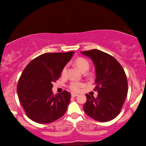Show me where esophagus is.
Here are the masks:
<instances>
[{
    "instance_id": "esophagus-1",
    "label": "esophagus",
    "mask_w": 146,
    "mask_h": 146,
    "mask_svg": "<svg viewBox=\"0 0 146 146\" xmlns=\"http://www.w3.org/2000/svg\"><path fill=\"white\" fill-rule=\"evenodd\" d=\"M71 96H72V97H76V96H78V94H75V93H72Z\"/></svg>"
}]
</instances>
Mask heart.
<instances>
[{
    "instance_id": "obj_1",
    "label": "heart",
    "mask_w": 146,
    "mask_h": 146,
    "mask_svg": "<svg viewBox=\"0 0 146 146\" xmlns=\"http://www.w3.org/2000/svg\"><path fill=\"white\" fill-rule=\"evenodd\" d=\"M75 64L77 66V67L82 72H86L90 68V62L88 60H86L83 57H78L76 59ZM68 70V65H65L62 68L61 71V74L63 76L66 75ZM84 84L80 82H72L69 84V88L73 92H79L81 88L82 87Z\"/></svg>"
}]
</instances>
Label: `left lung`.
I'll return each mask as SVG.
<instances>
[{"instance_id":"1","label":"left lung","mask_w":146,"mask_h":146,"mask_svg":"<svg viewBox=\"0 0 146 146\" xmlns=\"http://www.w3.org/2000/svg\"><path fill=\"white\" fill-rule=\"evenodd\" d=\"M92 60L95 65L97 98L86 94V113L95 120L104 122L117 117L127 94V80L120 64L112 56L99 50L81 52Z\"/></svg>"}]
</instances>
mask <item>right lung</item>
I'll return each instance as SVG.
<instances>
[{"label": "right lung", "instance_id": "add662e5", "mask_svg": "<svg viewBox=\"0 0 146 146\" xmlns=\"http://www.w3.org/2000/svg\"><path fill=\"white\" fill-rule=\"evenodd\" d=\"M74 52L45 53L33 59L24 70L17 85L20 103L30 119L49 123L66 111L71 94L64 90L54 95L53 84Z\"/></svg>", "mask_w": 146, "mask_h": 146}]
</instances>
